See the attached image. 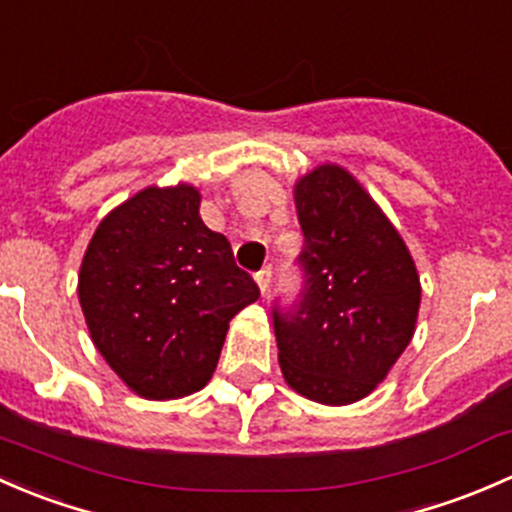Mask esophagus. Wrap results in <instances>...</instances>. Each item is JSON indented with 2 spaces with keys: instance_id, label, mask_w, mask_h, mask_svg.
Listing matches in <instances>:
<instances>
[{
  "instance_id": "1",
  "label": "esophagus",
  "mask_w": 512,
  "mask_h": 512,
  "mask_svg": "<svg viewBox=\"0 0 512 512\" xmlns=\"http://www.w3.org/2000/svg\"><path fill=\"white\" fill-rule=\"evenodd\" d=\"M271 266H263L261 271L256 273V283H258V288H261V293H266L268 291V286H271Z\"/></svg>"
}]
</instances>
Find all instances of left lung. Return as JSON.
<instances>
[{"label":"left lung","mask_w":512,"mask_h":512,"mask_svg":"<svg viewBox=\"0 0 512 512\" xmlns=\"http://www.w3.org/2000/svg\"><path fill=\"white\" fill-rule=\"evenodd\" d=\"M303 288L273 300L278 362L298 394L320 404L367 397L414 335L421 286L389 219L342 167L295 184Z\"/></svg>","instance_id":"8db88e82"}]
</instances>
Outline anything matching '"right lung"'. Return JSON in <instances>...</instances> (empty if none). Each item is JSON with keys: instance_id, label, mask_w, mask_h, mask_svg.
Returning a JSON list of instances; mask_svg holds the SVG:
<instances>
[{"instance_id": "add662e5", "label": "right lung", "mask_w": 512, "mask_h": 512, "mask_svg": "<svg viewBox=\"0 0 512 512\" xmlns=\"http://www.w3.org/2000/svg\"><path fill=\"white\" fill-rule=\"evenodd\" d=\"M189 184L147 187L100 221L78 298L98 352L130 389L177 399L212 379L229 320L258 300Z\"/></svg>"}]
</instances>
